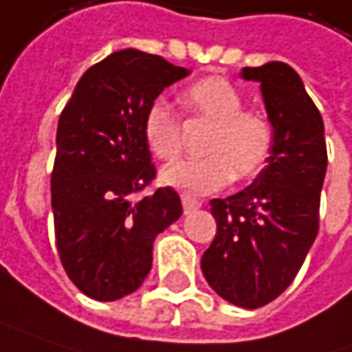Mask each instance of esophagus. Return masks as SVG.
<instances>
[{"mask_svg": "<svg viewBox=\"0 0 352 352\" xmlns=\"http://www.w3.org/2000/svg\"><path fill=\"white\" fill-rule=\"evenodd\" d=\"M182 206H184V214H190L198 210L202 206V202L196 200V198H190V196H182Z\"/></svg>", "mask_w": 352, "mask_h": 352, "instance_id": "esophagus-1", "label": "esophagus"}]
</instances>
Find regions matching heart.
<instances>
[{
    "label": "heart",
    "instance_id": "heart-1",
    "mask_svg": "<svg viewBox=\"0 0 352 352\" xmlns=\"http://www.w3.org/2000/svg\"><path fill=\"white\" fill-rule=\"evenodd\" d=\"M182 104L192 120L208 124L200 144V160L168 164L160 172L162 184L204 196L228 182L254 178L270 156L272 126L264 113L244 110L240 91L224 78H206L182 94ZM142 132L146 146L160 160H174L182 150V124L162 100L144 113Z\"/></svg>",
    "mask_w": 352,
    "mask_h": 352
}]
</instances>
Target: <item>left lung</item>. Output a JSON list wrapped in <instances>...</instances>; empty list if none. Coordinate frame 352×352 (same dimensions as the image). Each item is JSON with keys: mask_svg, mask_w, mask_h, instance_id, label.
I'll list each match as a JSON object with an SVG mask.
<instances>
[{"mask_svg": "<svg viewBox=\"0 0 352 352\" xmlns=\"http://www.w3.org/2000/svg\"><path fill=\"white\" fill-rule=\"evenodd\" d=\"M240 78L261 84L272 150L250 186L210 200L216 236L200 266L224 300L258 309L289 289L316 239L327 144L320 112L289 63L242 67Z\"/></svg>", "mask_w": 352, "mask_h": 352, "instance_id": "1", "label": "left lung"}]
</instances>
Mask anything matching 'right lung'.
Instances as JSON below:
<instances>
[{"label":"right lung","mask_w":352,"mask_h":352,"mask_svg":"<svg viewBox=\"0 0 352 352\" xmlns=\"http://www.w3.org/2000/svg\"><path fill=\"white\" fill-rule=\"evenodd\" d=\"M190 69L140 50L113 52L80 78L56 134L52 210L69 280L89 298L142 287L156 236L182 214L176 190L136 200L156 176L142 124L164 88Z\"/></svg>","instance_id":"add662e5"}]
</instances>
